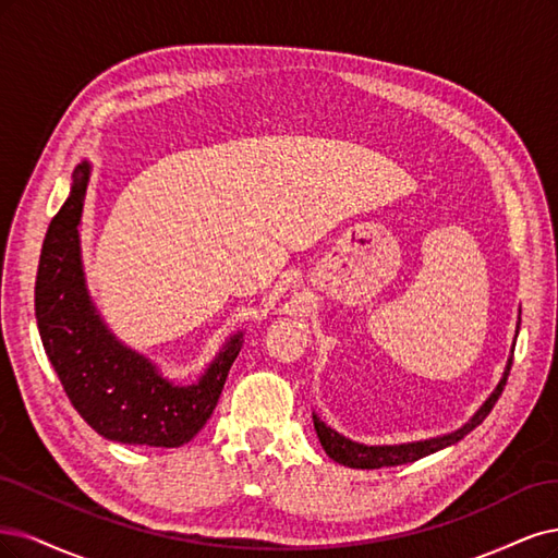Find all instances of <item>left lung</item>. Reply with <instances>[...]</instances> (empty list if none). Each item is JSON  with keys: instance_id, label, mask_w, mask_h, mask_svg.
<instances>
[{"instance_id": "8db88e82", "label": "left lung", "mask_w": 558, "mask_h": 558, "mask_svg": "<svg viewBox=\"0 0 558 558\" xmlns=\"http://www.w3.org/2000/svg\"><path fill=\"white\" fill-rule=\"evenodd\" d=\"M519 322H517V331L514 333H519ZM512 354H514V343H512V350H510V356H508L506 371H502L500 383L489 393V399L480 405V410L475 412V415L469 422H465L461 428L452 430V434L436 436V438H428V440H417V442H403V445H364V442H354V440H350L345 436H340L336 428L327 426L313 412L317 438H319L322 447H325V452L333 461L348 465V469H364V471L389 469V465L412 463V461H417L422 457L434 454V452H438V449H442V447H449V445L459 442L463 436H469L475 426H480L484 420H487L492 408L496 405L498 397L502 393V387H506V383H508L510 366H512Z\"/></svg>"}]
</instances>
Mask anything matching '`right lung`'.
Here are the masks:
<instances>
[{
	"label": "right lung",
	"instance_id": "obj_1",
	"mask_svg": "<svg viewBox=\"0 0 558 558\" xmlns=\"http://www.w3.org/2000/svg\"><path fill=\"white\" fill-rule=\"evenodd\" d=\"M89 165L76 167L66 202L46 231L34 311L44 350L66 397L99 436L148 447H181L208 417L227 383L243 331L233 333L194 385H173L104 325L81 259V218Z\"/></svg>",
	"mask_w": 558,
	"mask_h": 558
}]
</instances>
